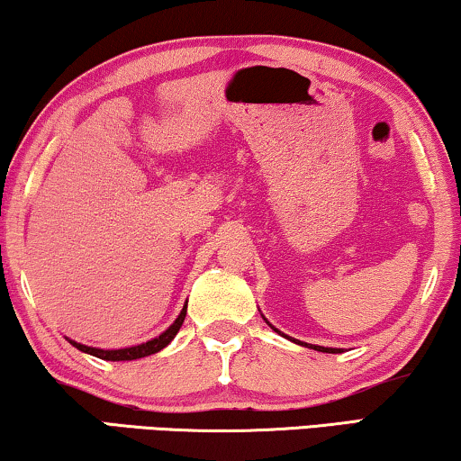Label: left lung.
<instances>
[{
	"label": "left lung",
	"mask_w": 461,
	"mask_h": 461,
	"mask_svg": "<svg viewBox=\"0 0 461 461\" xmlns=\"http://www.w3.org/2000/svg\"><path fill=\"white\" fill-rule=\"evenodd\" d=\"M272 329H275V326H272ZM276 330V329H275ZM278 332V330H276ZM297 343V341H295ZM303 345V343H302ZM308 345V343H305ZM308 347H313V349L316 351H324V353H335V351H341V349H332V347H320V345H308Z\"/></svg>",
	"instance_id": "obj_1"
}]
</instances>
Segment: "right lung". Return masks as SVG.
<instances>
[{"instance_id":"1","label":"right lung","mask_w":461,"mask_h":461,"mask_svg":"<svg viewBox=\"0 0 461 461\" xmlns=\"http://www.w3.org/2000/svg\"><path fill=\"white\" fill-rule=\"evenodd\" d=\"M185 316H186V305L183 308V312L178 313L175 324H172L168 330H164L162 335L151 339V341H148V343H141V345H135V347H126V349H97V347H86V345H81L77 341H70V343L75 345L78 351H85V353H89V356H95L99 359H108V362H126V359H139V357L151 356V353H158L159 349H164V347L176 337L178 329H181L183 322H185Z\"/></svg>"}]
</instances>
